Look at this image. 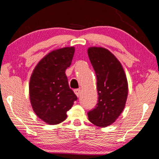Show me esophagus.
I'll list each match as a JSON object with an SVG mask.
<instances>
[{
    "label": "esophagus",
    "mask_w": 159,
    "mask_h": 159,
    "mask_svg": "<svg viewBox=\"0 0 159 159\" xmlns=\"http://www.w3.org/2000/svg\"><path fill=\"white\" fill-rule=\"evenodd\" d=\"M74 92H75V95H77V96L79 98L80 95V93H81V90H80V89H76V90H74Z\"/></svg>",
    "instance_id": "esophagus-1"
}]
</instances>
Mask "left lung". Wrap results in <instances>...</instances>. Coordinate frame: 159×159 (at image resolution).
I'll use <instances>...</instances> for the list:
<instances>
[{
    "label": "left lung",
    "mask_w": 159,
    "mask_h": 159,
    "mask_svg": "<svg viewBox=\"0 0 159 159\" xmlns=\"http://www.w3.org/2000/svg\"><path fill=\"white\" fill-rule=\"evenodd\" d=\"M88 54L97 78L98 101L88 113L89 121L100 127L112 125L125 107L128 82L120 61L108 49L90 47Z\"/></svg>",
    "instance_id": "1"
}]
</instances>
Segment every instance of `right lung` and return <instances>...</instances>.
<instances>
[{
    "instance_id": "obj_1",
    "label": "right lung",
    "mask_w": 159,
    "mask_h": 159,
    "mask_svg": "<svg viewBox=\"0 0 159 159\" xmlns=\"http://www.w3.org/2000/svg\"><path fill=\"white\" fill-rule=\"evenodd\" d=\"M75 47L52 51L34 67L29 84L32 109L48 125L61 123L77 99L70 89L65 71L70 66Z\"/></svg>"
}]
</instances>
